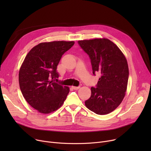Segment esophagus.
I'll return each mask as SVG.
<instances>
[{
    "mask_svg": "<svg viewBox=\"0 0 151 151\" xmlns=\"http://www.w3.org/2000/svg\"><path fill=\"white\" fill-rule=\"evenodd\" d=\"M80 86H72V88L74 90H78V89H80Z\"/></svg>",
    "mask_w": 151,
    "mask_h": 151,
    "instance_id": "1",
    "label": "esophagus"
}]
</instances>
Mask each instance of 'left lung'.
<instances>
[{
  "instance_id": "8db88e82",
  "label": "left lung",
  "mask_w": 151,
  "mask_h": 151,
  "mask_svg": "<svg viewBox=\"0 0 151 151\" xmlns=\"http://www.w3.org/2000/svg\"><path fill=\"white\" fill-rule=\"evenodd\" d=\"M91 59L92 73L101 76L85 105L93 113L105 115L113 111L124 99L127 87L129 67L120 49L107 38L78 42Z\"/></svg>"
}]
</instances>
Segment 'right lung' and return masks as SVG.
I'll return each instance as SVG.
<instances>
[{"instance_id": "right-lung-1", "label": "right lung", "mask_w": 151, "mask_h": 151, "mask_svg": "<svg viewBox=\"0 0 151 151\" xmlns=\"http://www.w3.org/2000/svg\"><path fill=\"white\" fill-rule=\"evenodd\" d=\"M74 42L41 43L27 54L19 72L21 91L28 104L38 112L48 114L63 104L69 93L67 86L54 82L59 77L57 66L62 55Z\"/></svg>"}]
</instances>
